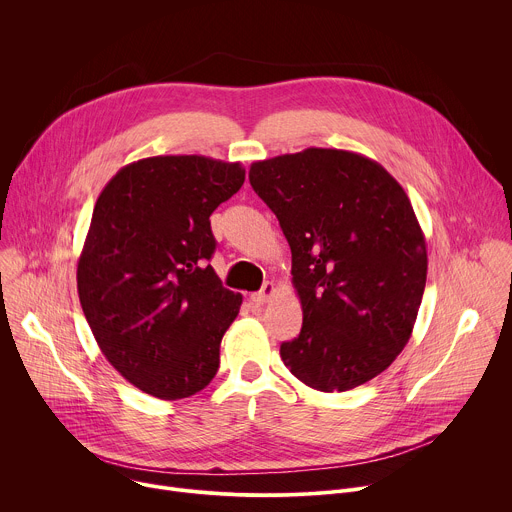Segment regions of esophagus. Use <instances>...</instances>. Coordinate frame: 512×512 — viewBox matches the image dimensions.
I'll list each match as a JSON object with an SVG mask.
<instances>
[{"mask_svg": "<svg viewBox=\"0 0 512 512\" xmlns=\"http://www.w3.org/2000/svg\"><path fill=\"white\" fill-rule=\"evenodd\" d=\"M273 294H275V285L271 281H267V283H263V287L257 291V294H253V302L267 304L273 298Z\"/></svg>", "mask_w": 512, "mask_h": 512, "instance_id": "1", "label": "esophagus"}]
</instances>
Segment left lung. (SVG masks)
Wrapping results in <instances>:
<instances>
[{
  "instance_id": "obj_1",
  "label": "left lung",
  "mask_w": 512,
  "mask_h": 512,
  "mask_svg": "<svg viewBox=\"0 0 512 512\" xmlns=\"http://www.w3.org/2000/svg\"><path fill=\"white\" fill-rule=\"evenodd\" d=\"M249 182L289 243L304 312L283 364L324 393L375 379L409 342L427 279L405 190L375 160L326 148L253 162Z\"/></svg>"
}]
</instances>
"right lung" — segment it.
Instances as JSON below:
<instances>
[{
  "label": "right lung",
  "mask_w": 512,
  "mask_h": 512,
  "mask_svg": "<svg viewBox=\"0 0 512 512\" xmlns=\"http://www.w3.org/2000/svg\"><path fill=\"white\" fill-rule=\"evenodd\" d=\"M243 182L239 162L156 156L123 166L97 198L79 300L105 358L143 393L184 399L218 371L243 296L208 263V218Z\"/></svg>",
  "instance_id": "right-lung-1"
}]
</instances>
